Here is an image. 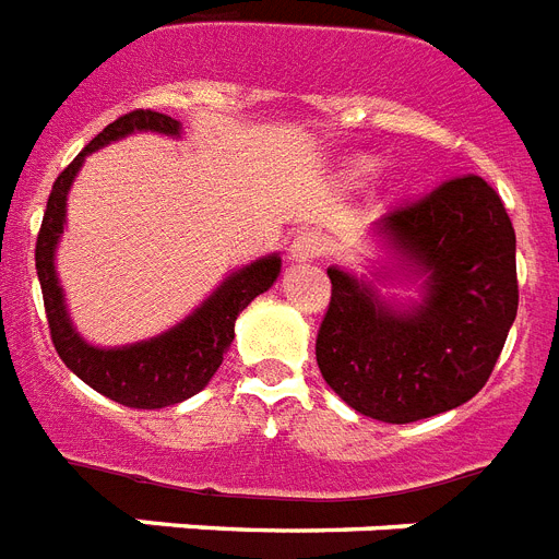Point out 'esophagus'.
I'll return each instance as SVG.
<instances>
[{"mask_svg": "<svg viewBox=\"0 0 559 559\" xmlns=\"http://www.w3.org/2000/svg\"><path fill=\"white\" fill-rule=\"evenodd\" d=\"M325 251H329V239H325L320 230H302V234L292 242V257L297 259V262L320 259Z\"/></svg>", "mask_w": 559, "mask_h": 559, "instance_id": "esophagus-1", "label": "esophagus"}]
</instances>
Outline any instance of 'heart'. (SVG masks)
<instances>
[{
  "label": "heart",
  "mask_w": 559,
  "mask_h": 559,
  "mask_svg": "<svg viewBox=\"0 0 559 559\" xmlns=\"http://www.w3.org/2000/svg\"><path fill=\"white\" fill-rule=\"evenodd\" d=\"M374 167V164H372V160H357V173H369V169H372Z\"/></svg>",
  "instance_id": "heart-1"
}]
</instances>
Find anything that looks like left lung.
Here are the masks:
<instances>
[{
    "instance_id": "left-lung-1",
    "label": "left lung",
    "mask_w": 559,
    "mask_h": 559,
    "mask_svg": "<svg viewBox=\"0 0 559 559\" xmlns=\"http://www.w3.org/2000/svg\"><path fill=\"white\" fill-rule=\"evenodd\" d=\"M374 234L421 276V302L399 311L369 283L329 267L317 366L360 415L421 421L488 383L520 306L516 236L499 193L479 176L450 178L401 204Z\"/></svg>"
}]
</instances>
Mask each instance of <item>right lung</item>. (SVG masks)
Masks as SVG:
<instances>
[{
	"instance_id": "1",
	"label": "right lung",
	"mask_w": 559,
	"mask_h": 559,
	"mask_svg": "<svg viewBox=\"0 0 559 559\" xmlns=\"http://www.w3.org/2000/svg\"><path fill=\"white\" fill-rule=\"evenodd\" d=\"M132 132L178 135L181 123L160 111L135 109L129 115H120L115 123L103 129L100 135L92 138L86 150L53 181L34 257H37V276L39 288H43V302H46L51 343L57 355L62 357V364L106 399L123 406H135V409H160V406L181 404L207 386V381L225 360L227 346L234 343L236 317L242 314V308H248L253 297H259L276 283L283 262L276 253H271V257L239 267L195 308L193 314L158 337L132 343V346H118V349H97L83 341L71 325L62 288L53 274V251H57L62 225H66V199H69V187L78 176V169L83 167L86 155L118 141V138L132 135Z\"/></svg>"
}]
</instances>
